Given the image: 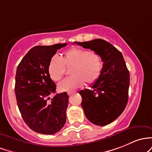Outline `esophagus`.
<instances>
[{
    "label": "esophagus",
    "mask_w": 152,
    "mask_h": 152,
    "mask_svg": "<svg viewBox=\"0 0 152 152\" xmlns=\"http://www.w3.org/2000/svg\"><path fill=\"white\" fill-rule=\"evenodd\" d=\"M67 94H68V95H69V96H70V95H72V93H67Z\"/></svg>",
    "instance_id": "esophagus-1"
}]
</instances>
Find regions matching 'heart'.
Instances as JSON below:
<instances>
[{
  "label": "heart",
  "instance_id": "obj_1",
  "mask_svg": "<svg viewBox=\"0 0 152 152\" xmlns=\"http://www.w3.org/2000/svg\"><path fill=\"white\" fill-rule=\"evenodd\" d=\"M70 69L72 77L66 78L58 85L62 92H72L84 85V80L92 85L98 80L103 69L102 58L94 52H89L80 47L65 51L62 57L54 55L48 65V73L53 81L60 80L65 73L66 68Z\"/></svg>",
  "mask_w": 152,
  "mask_h": 152
}]
</instances>
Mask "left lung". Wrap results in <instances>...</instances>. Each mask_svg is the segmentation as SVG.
<instances>
[{
	"instance_id": "8db88e82",
	"label": "left lung",
	"mask_w": 152,
	"mask_h": 152,
	"mask_svg": "<svg viewBox=\"0 0 152 152\" xmlns=\"http://www.w3.org/2000/svg\"><path fill=\"white\" fill-rule=\"evenodd\" d=\"M98 54L103 62L100 77L93 89L82 90V107L85 116L97 126H106L123 113L129 99V72L121 52L103 39L74 42Z\"/></svg>"
}]
</instances>
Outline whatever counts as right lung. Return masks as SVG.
I'll list each match as a JSON object with an SVG mask.
<instances>
[{
  "label": "right lung",
  "instance_id": "1",
  "mask_svg": "<svg viewBox=\"0 0 152 152\" xmlns=\"http://www.w3.org/2000/svg\"><path fill=\"white\" fill-rule=\"evenodd\" d=\"M66 45L36 46L17 67L15 93L18 109L26 125L39 134H55L66 122L69 96L64 92L50 98L57 86L48 73L51 58Z\"/></svg>",
  "mask_w": 152,
  "mask_h": 152
}]
</instances>
